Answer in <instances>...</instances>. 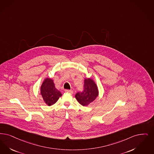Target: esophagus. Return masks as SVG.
Listing matches in <instances>:
<instances>
[{
    "mask_svg": "<svg viewBox=\"0 0 154 154\" xmlns=\"http://www.w3.org/2000/svg\"><path fill=\"white\" fill-rule=\"evenodd\" d=\"M65 92L67 93H70V94H73V92L72 91H71V90H65Z\"/></svg>",
    "mask_w": 154,
    "mask_h": 154,
    "instance_id": "1",
    "label": "esophagus"
}]
</instances>
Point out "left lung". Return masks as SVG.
I'll use <instances>...</instances> for the list:
<instances>
[{
	"instance_id": "obj_1",
	"label": "left lung",
	"mask_w": 154,
	"mask_h": 154,
	"mask_svg": "<svg viewBox=\"0 0 154 154\" xmlns=\"http://www.w3.org/2000/svg\"><path fill=\"white\" fill-rule=\"evenodd\" d=\"M84 91L76 93L75 97L80 104L86 106L93 102L99 96V89L95 81L91 78L84 79Z\"/></svg>"
}]
</instances>
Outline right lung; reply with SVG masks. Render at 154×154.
I'll return each instance as SVG.
<instances>
[{"label":"right lung","mask_w":154,"mask_h":154,"mask_svg":"<svg viewBox=\"0 0 154 154\" xmlns=\"http://www.w3.org/2000/svg\"><path fill=\"white\" fill-rule=\"evenodd\" d=\"M40 93L44 103L48 106L54 104L62 96L61 92L55 88L54 80L50 78L44 79L40 88Z\"/></svg>","instance_id":"right-lung-1"}]
</instances>
